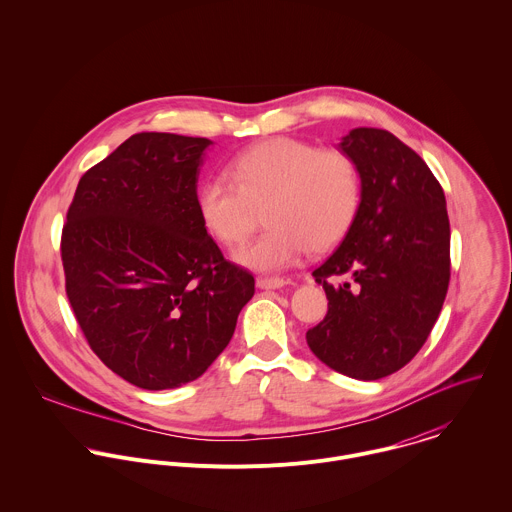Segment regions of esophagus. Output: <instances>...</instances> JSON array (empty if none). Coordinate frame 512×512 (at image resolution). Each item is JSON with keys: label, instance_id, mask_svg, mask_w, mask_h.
Segmentation results:
<instances>
[{"label": "esophagus", "instance_id": "1", "mask_svg": "<svg viewBox=\"0 0 512 512\" xmlns=\"http://www.w3.org/2000/svg\"><path fill=\"white\" fill-rule=\"evenodd\" d=\"M288 282L284 278H258L256 280V286L260 290H280L284 288Z\"/></svg>", "mask_w": 512, "mask_h": 512}]
</instances>
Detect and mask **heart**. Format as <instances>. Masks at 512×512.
I'll list each match as a JSON object with an SVG mask.
<instances>
[{
	"instance_id": "1",
	"label": "heart",
	"mask_w": 512,
	"mask_h": 512,
	"mask_svg": "<svg viewBox=\"0 0 512 512\" xmlns=\"http://www.w3.org/2000/svg\"><path fill=\"white\" fill-rule=\"evenodd\" d=\"M228 177L207 179L199 187V219L217 240L232 246L248 236L252 209L266 205L262 220L270 228L234 252L238 264L260 272L290 266L305 248H331L359 211L357 167L337 149L276 138L232 159Z\"/></svg>"
}]
</instances>
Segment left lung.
<instances>
[{
	"label": "left lung",
	"mask_w": 512,
	"mask_h": 512,
	"mask_svg": "<svg viewBox=\"0 0 512 512\" xmlns=\"http://www.w3.org/2000/svg\"><path fill=\"white\" fill-rule=\"evenodd\" d=\"M361 177V201L339 248L313 270L329 299L307 331L329 368L378 380L426 343L449 286V219L426 161L396 136L355 128L339 144Z\"/></svg>",
	"instance_id": "obj_1"
}]
</instances>
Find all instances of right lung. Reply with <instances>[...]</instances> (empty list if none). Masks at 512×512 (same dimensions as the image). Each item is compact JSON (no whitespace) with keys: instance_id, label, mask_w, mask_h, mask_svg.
I'll list each match as a JSON object with an SVG mask.
<instances>
[{"instance_id":"right-lung-1","label":"right lung","mask_w":512,"mask_h":512,"mask_svg":"<svg viewBox=\"0 0 512 512\" xmlns=\"http://www.w3.org/2000/svg\"><path fill=\"white\" fill-rule=\"evenodd\" d=\"M207 138L140 132L88 169L63 228L74 317L98 359L144 390L199 378L230 343L254 278L197 213Z\"/></svg>"}]
</instances>
